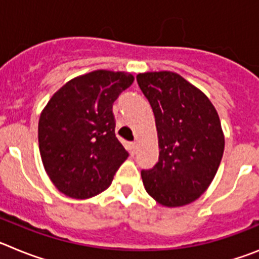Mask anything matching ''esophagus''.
I'll use <instances>...</instances> for the list:
<instances>
[{
	"instance_id": "1",
	"label": "esophagus",
	"mask_w": 259,
	"mask_h": 259,
	"mask_svg": "<svg viewBox=\"0 0 259 259\" xmlns=\"http://www.w3.org/2000/svg\"><path fill=\"white\" fill-rule=\"evenodd\" d=\"M136 148H137L136 143H130V153H131L132 155H134L135 152H136Z\"/></svg>"
}]
</instances>
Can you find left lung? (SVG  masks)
<instances>
[{
  "mask_svg": "<svg viewBox=\"0 0 259 259\" xmlns=\"http://www.w3.org/2000/svg\"><path fill=\"white\" fill-rule=\"evenodd\" d=\"M136 79L154 113L159 146L154 167L141 171L144 187L163 206L188 205L209 188L223 157L218 113L179 74L144 72Z\"/></svg>",
  "mask_w": 259,
  "mask_h": 259,
  "instance_id": "left-lung-1",
  "label": "left lung"
}]
</instances>
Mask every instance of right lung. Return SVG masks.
Instances as JSON below:
<instances>
[{"mask_svg": "<svg viewBox=\"0 0 259 259\" xmlns=\"http://www.w3.org/2000/svg\"><path fill=\"white\" fill-rule=\"evenodd\" d=\"M128 72L92 71L58 89L38 120V148L48 176L71 198L109 188L128 152L115 136L113 104L131 87Z\"/></svg>", "mask_w": 259, "mask_h": 259, "instance_id": "add662e5", "label": "right lung"}]
</instances>
